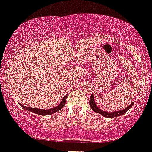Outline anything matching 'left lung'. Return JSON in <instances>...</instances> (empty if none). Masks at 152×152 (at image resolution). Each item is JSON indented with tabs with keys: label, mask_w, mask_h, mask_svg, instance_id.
<instances>
[{
	"label": "left lung",
	"mask_w": 152,
	"mask_h": 152,
	"mask_svg": "<svg viewBox=\"0 0 152 152\" xmlns=\"http://www.w3.org/2000/svg\"><path fill=\"white\" fill-rule=\"evenodd\" d=\"M89 104H90L91 108H92V110H93V111H95V112L96 113H99V114L103 115L104 117L115 118V117H117V116H120V115H123V114H125L126 111H128V110H129V108L132 107L133 103L130 104L129 106H128L126 108L123 109V110H117V111H112V112H107V111H104V110L99 109V107L96 105L95 100H94V97H93V94H92L90 96V99H89Z\"/></svg>",
	"instance_id": "left-lung-1"
}]
</instances>
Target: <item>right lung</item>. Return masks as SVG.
Returning a JSON list of instances; mask_svg holds the SVG:
<instances>
[{
	"label": "right lung",
	"mask_w": 152,
	"mask_h": 152,
	"mask_svg": "<svg viewBox=\"0 0 152 152\" xmlns=\"http://www.w3.org/2000/svg\"><path fill=\"white\" fill-rule=\"evenodd\" d=\"M66 95L63 98L59 104L58 105L57 107H54V108H51V109H48V110H45V109H39V108H33V107H26V106H23V104H20L24 109H26L27 110H30V112H33V113H35V114H37V115H53L54 113H56V111L58 110H61L63 108V107L64 106V104L66 103Z\"/></svg>",
	"instance_id": "right-lung-1"
}]
</instances>
